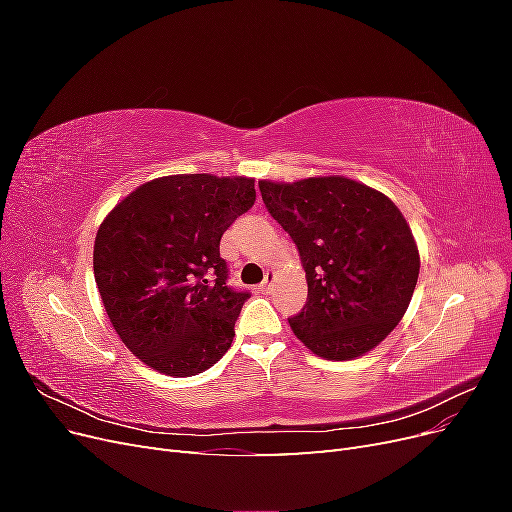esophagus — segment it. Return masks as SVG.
I'll return each instance as SVG.
<instances>
[{
  "instance_id": "34e87169",
  "label": "esophagus",
  "mask_w": 512,
  "mask_h": 512,
  "mask_svg": "<svg viewBox=\"0 0 512 512\" xmlns=\"http://www.w3.org/2000/svg\"><path fill=\"white\" fill-rule=\"evenodd\" d=\"M275 284V273L273 271H267L265 273V282H262V290H271Z\"/></svg>"
}]
</instances>
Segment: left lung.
Wrapping results in <instances>:
<instances>
[{
	"instance_id": "obj_1",
	"label": "left lung",
	"mask_w": 512,
	"mask_h": 512,
	"mask_svg": "<svg viewBox=\"0 0 512 512\" xmlns=\"http://www.w3.org/2000/svg\"><path fill=\"white\" fill-rule=\"evenodd\" d=\"M273 220L297 245L307 303L290 329L314 354L350 361L376 348L404 318L421 256L389 196L331 175L258 181Z\"/></svg>"
}]
</instances>
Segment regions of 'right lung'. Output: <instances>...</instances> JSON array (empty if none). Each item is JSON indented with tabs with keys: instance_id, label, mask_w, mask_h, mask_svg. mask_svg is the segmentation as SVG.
<instances>
[{
	"instance_id": "add662e5",
	"label": "right lung",
	"mask_w": 512,
	"mask_h": 512,
	"mask_svg": "<svg viewBox=\"0 0 512 512\" xmlns=\"http://www.w3.org/2000/svg\"><path fill=\"white\" fill-rule=\"evenodd\" d=\"M254 179L168 175L138 185L98 228L94 275L108 320L145 365L188 378L218 363L250 292L232 290L220 239Z\"/></svg>"
}]
</instances>
